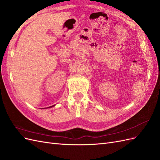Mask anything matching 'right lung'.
<instances>
[{"label":"right lung","instance_id":"right-lung-1","mask_svg":"<svg viewBox=\"0 0 160 160\" xmlns=\"http://www.w3.org/2000/svg\"><path fill=\"white\" fill-rule=\"evenodd\" d=\"M53 106H55V105H52V106H51V107H49V108H52V107H53Z\"/></svg>","mask_w":160,"mask_h":160}]
</instances>
